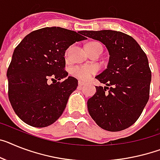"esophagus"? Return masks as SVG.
I'll return each instance as SVG.
<instances>
[{
    "mask_svg": "<svg viewBox=\"0 0 160 160\" xmlns=\"http://www.w3.org/2000/svg\"><path fill=\"white\" fill-rule=\"evenodd\" d=\"M84 84H85V83L83 82V81H81V80H80V81H79V86H80V87L84 86Z\"/></svg>",
    "mask_w": 160,
    "mask_h": 160,
    "instance_id": "1",
    "label": "esophagus"
}]
</instances>
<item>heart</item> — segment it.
<instances>
[{"mask_svg":"<svg viewBox=\"0 0 160 160\" xmlns=\"http://www.w3.org/2000/svg\"><path fill=\"white\" fill-rule=\"evenodd\" d=\"M96 43L98 42H91L89 44H96ZM97 72H98V70L95 67L88 65L77 66L72 69V74L74 76L83 80H87L90 79L92 76H93Z\"/></svg>","mask_w":160,"mask_h":160,"instance_id":"obj_1","label":"heart"}]
</instances>
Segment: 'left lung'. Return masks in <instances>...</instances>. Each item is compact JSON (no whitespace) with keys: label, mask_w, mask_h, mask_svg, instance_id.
I'll return each mask as SVG.
<instances>
[{"label":"left lung","mask_w":160,"mask_h":160,"mask_svg":"<svg viewBox=\"0 0 160 160\" xmlns=\"http://www.w3.org/2000/svg\"><path fill=\"white\" fill-rule=\"evenodd\" d=\"M84 33L105 45L110 55L106 70L95 77L106 86H96L95 94L87 102L88 113L103 129H125L137 121L149 100L148 58L138 43L125 33L112 30Z\"/></svg>","instance_id":"left-lung-1"}]
</instances>
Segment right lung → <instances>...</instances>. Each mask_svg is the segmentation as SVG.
Instances as JSON below:
<instances>
[{"mask_svg": "<svg viewBox=\"0 0 160 160\" xmlns=\"http://www.w3.org/2000/svg\"><path fill=\"white\" fill-rule=\"evenodd\" d=\"M85 31L59 27L31 32L15 48L7 70L8 95L16 115L24 123L44 128L54 123L66 108L78 80L64 71L65 52L84 41ZM49 78L65 80L49 85Z\"/></svg>", "mask_w": 160, "mask_h": 160, "instance_id": "obj_1", "label": "right lung"}]
</instances>
